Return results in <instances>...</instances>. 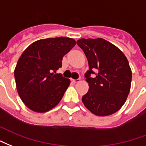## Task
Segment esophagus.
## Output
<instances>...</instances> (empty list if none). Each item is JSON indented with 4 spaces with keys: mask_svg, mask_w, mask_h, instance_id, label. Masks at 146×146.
<instances>
[{
    "mask_svg": "<svg viewBox=\"0 0 146 146\" xmlns=\"http://www.w3.org/2000/svg\"><path fill=\"white\" fill-rule=\"evenodd\" d=\"M71 80H72V82H74V83H78V82H79V79H71Z\"/></svg>",
    "mask_w": 146,
    "mask_h": 146,
    "instance_id": "esophagus-1",
    "label": "esophagus"
}]
</instances>
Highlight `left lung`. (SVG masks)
Returning a JSON list of instances; mask_svg holds the SVG:
<instances>
[{
	"label": "left lung",
	"instance_id": "1",
	"mask_svg": "<svg viewBox=\"0 0 146 146\" xmlns=\"http://www.w3.org/2000/svg\"><path fill=\"white\" fill-rule=\"evenodd\" d=\"M77 44L86 54L89 67L85 74L89 91L82 96V103L95 115H111L124 105L131 89L132 73L127 57L102 38L80 39ZM96 70L98 74L91 78Z\"/></svg>",
	"mask_w": 146,
	"mask_h": 146
}]
</instances>
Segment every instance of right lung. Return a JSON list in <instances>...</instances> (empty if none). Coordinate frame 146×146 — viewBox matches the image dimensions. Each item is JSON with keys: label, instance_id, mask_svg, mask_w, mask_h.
I'll use <instances>...</instances> for the list:
<instances>
[{"label": "right lung", "instance_id": "obj_1", "mask_svg": "<svg viewBox=\"0 0 146 146\" xmlns=\"http://www.w3.org/2000/svg\"><path fill=\"white\" fill-rule=\"evenodd\" d=\"M75 44L68 37L47 38L33 42L22 53L14 74L18 93L29 109L45 113L60 103L71 82L54 73Z\"/></svg>", "mask_w": 146, "mask_h": 146}]
</instances>
